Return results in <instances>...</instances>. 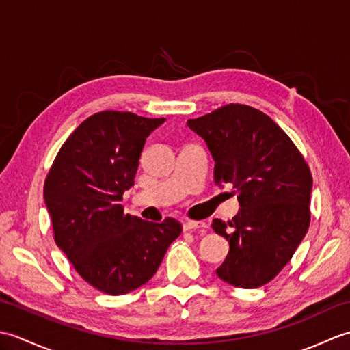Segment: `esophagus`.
Wrapping results in <instances>:
<instances>
[{"mask_svg":"<svg viewBox=\"0 0 350 350\" xmlns=\"http://www.w3.org/2000/svg\"><path fill=\"white\" fill-rule=\"evenodd\" d=\"M206 222L203 221H185L183 222V230L185 232H189V230H197V228H204Z\"/></svg>","mask_w":350,"mask_h":350,"instance_id":"obj_1","label":"esophagus"}]
</instances>
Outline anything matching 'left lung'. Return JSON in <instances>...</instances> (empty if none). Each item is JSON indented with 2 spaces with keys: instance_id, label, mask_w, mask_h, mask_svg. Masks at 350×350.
Wrapping results in <instances>:
<instances>
[{
  "instance_id": "8db88e82",
  "label": "left lung",
  "mask_w": 350,
  "mask_h": 350,
  "mask_svg": "<svg viewBox=\"0 0 350 350\" xmlns=\"http://www.w3.org/2000/svg\"><path fill=\"white\" fill-rule=\"evenodd\" d=\"M188 126L215 161V185H233L241 209L227 224L212 221L230 251L217 275L234 287L254 288L273 280L310 226L313 177L287 133L269 116L230 103Z\"/></svg>"
}]
</instances>
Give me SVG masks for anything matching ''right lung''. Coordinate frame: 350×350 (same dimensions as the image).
I'll use <instances>...</instances> for the list:
<instances>
[{
    "label": "right lung",
    "mask_w": 350,
    "mask_h": 350,
    "mask_svg": "<svg viewBox=\"0 0 350 350\" xmlns=\"http://www.w3.org/2000/svg\"><path fill=\"white\" fill-rule=\"evenodd\" d=\"M165 118L122 111L90 116L55 156L43 187L55 243L88 284L108 295L141 287L158 271L182 226L124 213L146 138Z\"/></svg>",
    "instance_id": "right-lung-1"
}]
</instances>
